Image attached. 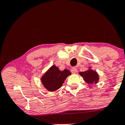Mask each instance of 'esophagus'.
Listing matches in <instances>:
<instances>
[{"label": "esophagus", "mask_w": 125, "mask_h": 125, "mask_svg": "<svg viewBox=\"0 0 125 125\" xmlns=\"http://www.w3.org/2000/svg\"><path fill=\"white\" fill-rule=\"evenodd\" d=\"M71 72L72 73H73V74H74V73H76L77 72V69L76 67H72L71 69Z\"/></svg>", "instance_id": "esophagus-1"}]
</instances>
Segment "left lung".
I'll return each mask as SVG.
<instances>
[{
	"label": "left lung",
	"instance_id": "1",
	"mask_svg": "<svg viewBox=\"0 0 125 125\" xmlns=\"http://www.w3.org/2000/svg\"><path fill=\"white\" fill-rule=\"evenodd\" d=\"M79 74L83 77L85 82L88 84H93L94 83L96 84L99 80L98 73L91 69H89L85 72H80Z\"/></svg>",
	"mask_w": 125,
	"mask_h": 125
}]
</instances>
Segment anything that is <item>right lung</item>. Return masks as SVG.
I'll return each instance as SVG.
<instances>
[{"label": "right lung", "instance_id": "right-lung-1", "mask_svg": "<svg viewBox=\"0 0 125 125\" xmlns=\"http://www.w3.org/2000/svg\"><path fill=\"white\" fill-rule=\"evenodd\" d=\"M71 74L70 71L64 69L61 71L58 67L53 65L41 78V82L49 91H55L62 87L67 77Z\"/></svg>", "mask_w": 125, "mask_h": 125}]
</instances>
